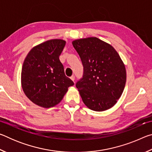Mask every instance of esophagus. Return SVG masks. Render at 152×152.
I'll use <instances>...</instances> for the list:
<instances>
[{
	"label": "esophagus",
	"instance_id": "esophagus-1",
	"mask_svg": "<svg viewBox=\"0 0 152 152\" xmlns=\"http://www.w3.org/2000/svg\"><path fill=\"white\" fill-rule=\"evenodd\" d=\"M70 79L74 82V80H75V76H74V75H72V76L70 77Z\"/></svg>",
	"mask_w": 152,
	"mask_h": 152
}]
</instances>
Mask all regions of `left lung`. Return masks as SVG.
Here are the masks:
<instances>
[{
	"label": "left lung",
	"instance_id": "left-lung-1",
	"mask_svg": "<svg viewBox=\"0 0 152 152\" xmlns=\"http://www.w3.org/2000/svg\"><path fill=\"white\" fill-rule=\"evenodd\" d=\"M72 45L84 67L83 78L76 84L82 101L94 111L112 108L121 96L127 78L119 53L96 37L76 39Z\"/></svg>",
	"mask_w": 152,
	"mask_h": 152
}]
</instances>
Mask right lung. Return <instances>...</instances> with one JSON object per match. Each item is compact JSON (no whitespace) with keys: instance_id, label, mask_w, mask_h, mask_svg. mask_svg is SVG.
<instances>
[{"instance_id":"1","label":"right lung","mask_w":152,"mask_h":152,"mask_svg":"<svg viewBox=\"0 0 152 152\" xmlns=\"http://www.w3.org/2000/svg\"><path fill=\"white\" fill-rule=\"evenodd\" d=\"M66 42L53 39L35 45L25 58L21 70V86L33 103L50 108L60 103L74 82L64 73L59 57Z\"/></svg>"}]
</instances>
